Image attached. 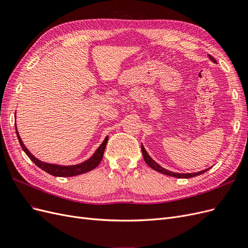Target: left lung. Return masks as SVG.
I'll return each instance as SVG.
<instances>
[{
	"label": "left lung",
	"instance_id": "1",
	"mask_svg": "<svg viewBox=\"0 0 248 248\" xmlns=\"http://www.w3.org/2000/svg\"><path fill=\"white\" fill-rule=\"evenodd\" d=\"M208 57H209V59L211 60L212 62H214V63H216V61H215V59L212 57V56H210V55H208ZM141 152H142V156H144V159H145V162L148 164V166L151 168V169H153L154 170H157V171H159V172H161V174H164V175H167V176H171V177H175V178H181V179H187V178H191V177H196V176H199V175H202V174H204L205 171H207L209 169H206V170H201V171H198V172H191V174H179V172H172V171H170V170H166V169H163L162 167H160L158 163L157 162H155L151 157H150V155L147 153V151L145 150V148H144V146L141 145Z\"/></svg>",
	"mask_w": 248,
	"mask_h": 248
}]
</instances>
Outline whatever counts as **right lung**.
I'll return each mask as SVG.
<instances>
[{
	"label": "right lung",
	"mask_w": 248,
	"mask_h": 248,
	"mask_svg": "<svg viewBox=\"0 0 248 248\" xmlns=\"http://www.w3.org/2000/svg\"><path fill=\"white\" fill-rule=\"evenodd\" d=\"M16 134H17V139L19 140V144H20L22 150L25 151V153L29 156V158L31 159L37 167H39L44 171H46V172H48V174H50L52 176H56V177L78 176V175L85 174V172H88L90 170H94L101 162L104 150H106L108 140V137L104 139L102 144L98 147V149L96 150L95 153L91 157H90L88 160L81 162L79 164H76V166H59V164H51V163L43 162L39 159H37L36 157L34 155H32L31 152H30L27 149V147L24 145V142H22L19 134H18L16 126Z\"/></svg>",
	"instance_id": "1"
}]
</instances>
